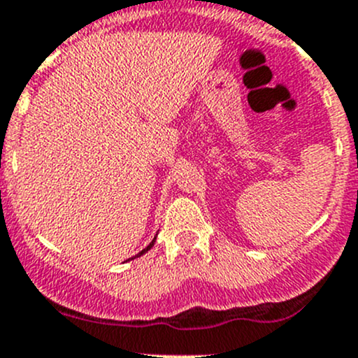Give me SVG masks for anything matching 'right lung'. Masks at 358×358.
<instances>
[{
    "label": "right lung",
    "mask_w": 358,
    "mask_h": 358,
    "mask_svg": "<svg viewBox=\"0 0 358 358\" xmlns=\"http://www.w3.org/2000/svg\"><path fill=\"white\" fill-rule=\"evenodd\" d=\"M154 243H156V237H154V241H152V243H150V244H149V246H147L145 249H142V251H140V252H138V255H136V256H135V258H138V256H142V255H143V252H147V251H149V249L154 246Z\"/></svg>",
    "instance_id": "add662e5"
}]
</instances>
